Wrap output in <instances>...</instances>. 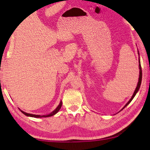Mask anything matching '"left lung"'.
<instances>
[{"mask_svg": "<svg viewBox=\"0 0 150 150\" xmlns=\"http://www.w3.org/2000/svg\"><path fill=\"white\" fill-rule=\"evenodd\" d=\"M139 80H138V85H137V87H136V90H135V91H134V94H133V95H132V98H130V100L128 101V103L126 104V105L124 106V107L122 108V109H124V108L126 107V106L128 105L129 103H130L132 100V99L134 98V96H135V95H136V94L137 93V92H138V90H139V87H140V85H141V83H142V67H141V64H140V61H139Z\"/></svg>", "mask_w": 150, "mask_h": 150, "instance_id": "left-lung-1", "label": "left lung"}]
</instances>
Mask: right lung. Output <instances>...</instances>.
<instances>
[{"mask_svg":"<svg viewBox=\"0 0 150 150\" xmlns=\"http://www.w3.org/2000/svg\"><path fill=\"white\" fill-rule=\"evenodd\" d=\"M62 102H60L59 105H58L57 107L56 108V109H55V110H54L52 112H51L50 114H49V115H44V116H41V115H32V114H28V113H26L24 111H22L21 112L22 113L24 114V115H25L26 116H31V117H34V118H42V117H49V116H52L53 115H54L56 114L58 111H59L60 110L61 107H62Z\"/></svg>","mask_w":150,"mask_h":150,"instance_id":"1","label":"right lung"}]
</instances>
